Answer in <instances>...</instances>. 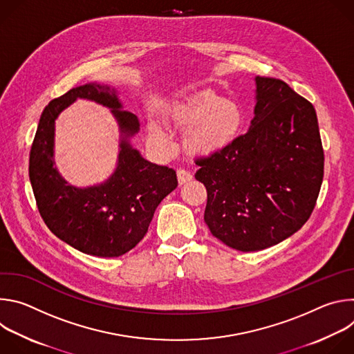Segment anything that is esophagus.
<instances>
[{"label": "esophagus", "mask_w": 354, "mask_h": 354, "mask_svg": "<svg viewBox=\"0 0 354 354\" xmlns=\"http://www.w3.org/2000/svg\"><path fill=\"white\" fill-rule=\"evenodd\" d=\"M192 178H193V175H192L190 171H187V169H185V168H179V169H178V180H179L180 185H183V183L192 180Z\"/></svg>", "instance_id": "1"}]
</instances>
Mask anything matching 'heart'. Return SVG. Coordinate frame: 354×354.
Wrapping results in <instances>:
<instances>
[{
	"instance_id": "heart-1",
	"label": "heart",
	"mask_w": 354,
	"mask_h": 354,
	"mask_svg": "<svg viewBox=\"0 0 354 354\" xmlns=\"http://www.w3.org/2000/svg\"><path fill=\"white\" fill-rule=\"evenodd\" d=\"M179 120L189 129L197 127L190 136V144L198 151H217L228 145L241 131L243 115L238 105L213 91L190 95L178 108ZM156 136L165 138L161 129Z\"/></svg>"
}]
</instances>
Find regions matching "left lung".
Instances as JSON below:
<instances>
[{"instance_id": "obj_1", "label": "left lung", "mask_w": 354, "mask_h": 354, "mask_svg": "<svg viewBox=\"0 0 354 354\" xmlns=\"http://www.w3.org/2000/svg\"><path fill=\"white\" fill-rule=\"evenodd\" d=\"M255 81L249 130L194 161V178L207 190L210 232L242 252L266 249L297 232L310 218L324 179L313 104L281 80Z\"/></svg>"}]
</instances>
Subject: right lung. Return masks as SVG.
Segmentation results:
<instances>
[{
	"instance_id": "add662e5",
	"label": "right lung",
	"mask_w": 354,
	"mask_h": 354,
	"mask_svg": "<svg viewBox=\"0 0 354 354\" xmlns=\"http://www.w3.org/2000/svg\"><path fill=\"white\" fill-rule=\"evenodd\" d=\"M77 97L111 107L124 136L115 174L105 184L85 189L67 185L53 167L54 120ZM137 131V116L122 109L116 89L95 82L53 99L40 116L29 157L36 205L48 230L86 255L116 258L133 249L162 198L178 186L172 168L148 162L130 145L129 137Z\"/></svg>"
}]
</instances>
